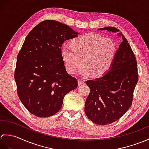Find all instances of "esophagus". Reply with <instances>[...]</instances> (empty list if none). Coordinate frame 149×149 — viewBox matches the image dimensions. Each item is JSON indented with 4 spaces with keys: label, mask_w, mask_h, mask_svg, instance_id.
Returning <instances> with one entry per match:
<instances>
[{
    "label": "esophagus",
    "mask_w": 149,
    "mask_h": 149,
    "mask_svg": "<svg viewBox=\"0 0 149 149\" xmlns=\"http://www.w3.org/2000/svg\"><path fill=\"white\" fill-rule=\"evenodd\" d=\"M84 83V81L82 80V79H79L78 80V84L79 85H81Z\"/></svg>",
    "instance_id": "obj_1"
}]
</instances>
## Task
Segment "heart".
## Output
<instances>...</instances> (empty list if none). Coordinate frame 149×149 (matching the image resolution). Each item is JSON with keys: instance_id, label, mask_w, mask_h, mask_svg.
Masks as SVG:
<instances>
[{"instance_id": "heart-1", "label": "heart", "mask_w": 149, "mask_h": 149, "mask_svg": "<svg viewBox=\"0 0 149 149\" xmlns=\"http://www.w3.org/2000/svg\"><path fill=\"white\" fill-rule=\"evenodd\" d=\"M72 46L65 43L61 47V54L66 68L74 74L79 70L83 77L102 76L111 66L117 52L116 42L109 37L90 33L72 41Z\"/></svg>"}]
</instances>
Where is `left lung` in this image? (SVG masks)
Returning a JSON list of instances; mask_svg holds the SVG:
<instances>
[{
  "mask_svg": "<svg viewBox=\"0 0 149 149\" xmlns=\"http://www.w3.org/2000/svg\"><path fill=\"white\" fill-rule=\"evenodd\" d=\"M98 30L117 33L121 38L109 70L99 78L86 81L90 93L86 100L84 112L94 123L105 125L118 120L131 107L138 73L135 56L123 34L113 27Z\"/></svg>",
  "mask_w": 149,
  "mask_h": 149,
  "instance_id": "1",
  "label": "left lung"
}]
</instances>
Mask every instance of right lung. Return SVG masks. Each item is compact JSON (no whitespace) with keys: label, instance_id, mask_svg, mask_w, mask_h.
Listing matches in <instances>:
<instances>
[{"label":"right lung","instance_id":"1","mask_svg":"<svg viewBox=\"0 0 149 149\" xmlns=\"http://www.w3.org/2000/svg\"><path fill=\"white\" fill-rule=\"evenodd\" d=\"M78 34L67 25L47 20L26 36L17 56L15 79L19 99L33 115H54L64 97L77 87L76 79L66 70L61 47Z\"/></svg>","mask_w":149,"mask_h":149}]
</instances>
